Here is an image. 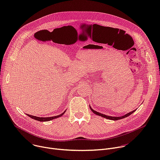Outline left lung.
<instances>
[{
    "instance_id": "8db88e82",
    "label": "left lung",
    "mask_w": 160,
    "mask_h": 160,
    "mask_svg": "<svg viewBox=\"0 0 160 160\" xmlns=\"http://www.w3.org/2000/svg\"><path fill=\"white\" fill-rule=\"evenodd\" d=\"M90 109H91V111H92L94 114H96V115H99V116H100V117H104V118H107V119H109V120H120V119H122V118H126V117H128L129 115H130L131 114H132L135 111V110H133V111H132V112H128V113H127V114H126V115H125L124 116H122V117H110V116H107V115H104V114H102V113H100V112H97V111H94V109H92V108H91V107L90 106Z\"/></svg>"
}]
</instances>
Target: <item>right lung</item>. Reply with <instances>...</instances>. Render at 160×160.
Instances as JSON below:
<instances>
[{
  "label": "right lung",
  "instance_id": "right-lung-1",
  "mask_svg": "<svg viewBox=\"0 0 160 160\" xmlns=\"http://www.w3.org/2000/svg\"><path fill=\"white\" fill-rule=\"evenodd\" d=\"M65 112H63L62 113H61V115H58V116H56V117H46V118H43V117H35V116H33V115H27L29 117L35 120H37V121H39V122H47V121H50V120H52L53 119H55V118H57L58 117H61V116H62L64 115V113Z\"/></svg>",
  "mask_w": 160,
  "mask_h": 160
}]
</instances>
